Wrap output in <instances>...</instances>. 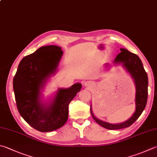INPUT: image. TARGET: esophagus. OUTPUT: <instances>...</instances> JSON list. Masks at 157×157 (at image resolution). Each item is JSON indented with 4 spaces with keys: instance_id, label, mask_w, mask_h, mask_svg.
<instances>
[{
    "instance_id": "esophagus-1",
    "label": "esophagus",
    "mask_w": 157,
    "mask_h": 157,
    "mask_svg": "<svg viewBox=\"0 0 157 157\" xmlns=\"http://www.w3.org/2000/svg\"><path fill=\"white\" fill-rule=\"evenodd\" d=\"M91 82H90V81H86V82H85V85L86 87H90V85H91Z\"/></svg>"
}]
</instances>
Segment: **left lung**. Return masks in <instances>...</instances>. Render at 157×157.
<instances>
[{
  "instance_id": "1",
  "label": "left lung",
  "mask_w": 157,
  "mask_h": 157,
  "mask_svg": "<svg viewBox=\"0 0 157 157\" xmlns=\"http://www.w3.org/2000/svg\"><path fill=\"white\" fill-rule=\"evenodd\" d=\"M121 52L117 55L114 60L115 64L122 63L123 67L130 73L134 80L136 87L135 94V111L133 115L128 120L120 124H110L104 122L94 116L91 109L90 111L94 120L104 128L109 130H117L127 128L132 125L142 113L146 106L147 100V86L148 79L147 73L145 71L142 62L137 55L132 53L125 48H120Z\"/></svg>"
}]
</instances>
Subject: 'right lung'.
Listing matches in <instances>:
<instances>
[{"instance_id":"obj_1","label":"right lung","mask_w":157,"mask_h":157,"mask_svg":"<svg viewBox=\"0 0 157 157\" xmlns=\"http://www.w3.org/2000/svg\"><path fill=\"white\" fill-rule=\"evenodd\" d=\"M62 55L61 47H41L22 59L13 78L17 110L29 125L40 132L55 131L66 124L70 102L82 87L78 82L67 89H59L49 105L42 102L41 90L57 71Z\"/></svg>"}]
</instances>
